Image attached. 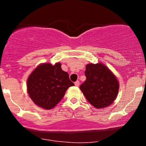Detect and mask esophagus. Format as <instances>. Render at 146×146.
<instances>
[{
	"label": "esophagus",
	"mask_w": 146,
	"mask_h": 146,
	"mask_svg": "<svg viewBox=\"0 0 146 146\" xmlns=\"http://www.w3.org/2000/svg\"><path fill=\"white\" fill-rule=\"evenodd\" d=\"M75 86H80V82L79 81H76L75 82Z\"/></svg>",
	"instance_id": "34e87169"
}]
</instances>
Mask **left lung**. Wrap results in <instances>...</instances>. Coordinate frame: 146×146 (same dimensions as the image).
I'll use <instances>...</instances> for the list:
<instances>
[{
	"label": "left lung",
	"mask_w": 146,
	"mask_h": 146,
	"mask_svg": "<svg viewBox=\"0 0 146 146\" xmlns=\"http://www.w3.org/2000/svg\"><path fill=\"white\" fill-rule=\"evenodd\" d=\"M85 75L86 80L80 88L90 104L100 109L113 104L119 87L113 72L104 64H88Z\"/></svg>",
	"instance_id": "1"
}]
</instances>
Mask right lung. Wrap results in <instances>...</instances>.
Returning <instances> with one entry per match:
<instances>
[{"label": "right lung", "instance_id": "right-lung-1", "mask_svg": "<svg viewBox=\"0 0 146 146\" xmlns=\"http://www.w3.org/2000/svg\"><path fill=\"white\" fill-rule=\"evenodd\" d=\"M74 84L67 72L62 71L61 64L43 63L38 65L27 79V92L38 106L50 110L54 108L70 86Z\"/></svg>", "mask_w": 146, "mask_h": 146}]
</instances>
